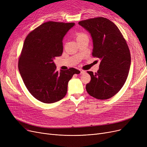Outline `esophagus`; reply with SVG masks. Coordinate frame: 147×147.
Wrapping results in <instances>:
<instances>
[{
	"instance_id": "34e87169",
	"label": "esophagus",
	"mask_w": 147,
	"mask_h": 147,
	"mask_svg": "<svg viewBox=\"0 0 147 147\" xmlns=\"http://www.w3.org/2000/svg\"><path fill=\"white\" fill-rule=\"evenodd\" d=\"M80 74H83V73H84L86 72L85 71L83 70V69H80Z\"/></svg>"
}]
</instances>
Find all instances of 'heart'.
<instances>
[{
    "mask_svg": "<svg viewBox=\"0 0 147 147\" xmlns=\"http://www.w3.org/2000/svg\"><path fill=\"white\" fill-rule=\"evenodd\" d=\"M86 36V34L83 33H77L76 34L75 38H76V40H78V39H79V38H80L81 37H82L83 36Z\"/></svg>",
    "mask_w": 147,
    "mask_h": 147,
    "instance_id": "obj_1",
    "label": "heart"
}]
</instances>
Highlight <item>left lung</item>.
Here are the masks:
<instances>
[{
	"instance_id": "obj_1",
	"label": "left lung",
	"mask_w": 147,
	"mask_h": 147,
	"mask_svg": "<svg viewBox=\"0 0 147 147\" xmlns=\"http://www.w3.org/2000/svg\"><path fill=\"white\" fill-rule=\"evenodd\" d=\"M90 34L93 41L92 56L101 60L86 86L88 93L98 99H107L121 89L127 78L131 64L129 49L120 31L107 18L98 17L79 22Z\"/></svg>"
}]
</instances>
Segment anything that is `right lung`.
<instances>
[{
    "instance_id": "right-lung-1",
    "label": "right lung",
    "mask_w": 147,
    "mask_h": 147,
    "mask_svg": "<svg viewBox=\"0 0 147 147\" xmlns=\"http://www.w3.org/2000/svg\"><path fill=\"white\" fill-rule=\"evenodd\" d=\"M74 23L49 21L30 32L25 39L18 69L25 85L36 99L43 103L59 101L67 94L69 80L80 71L74 68L60 72L53 59L63 52V40Z\"/></svg>"
}]
</instances>
